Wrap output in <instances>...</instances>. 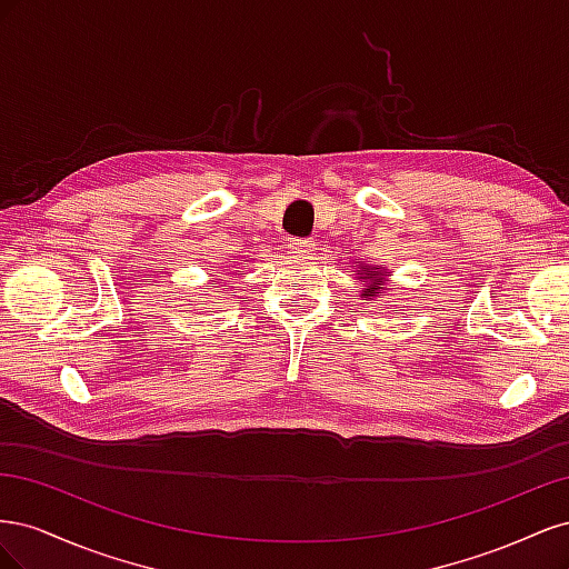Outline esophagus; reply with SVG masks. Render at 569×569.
<instances>
[{
  "mask_svg": "<svg viewBox=\"0 0 569 569\" xmlns=\"http://www.w3.org/2000/svg\"><path fill=\"white\" fill-rule=\"evenodd\" d=\"M287 247L291 249V253L306 256V253H311L316 249V242H311V239H289Z\"/></svg>",
  "mask_w": 569,
  "mask_h": 569,
  "instance_id": "esophagus-1",
  "label": "esophagus"
}]
</instances>
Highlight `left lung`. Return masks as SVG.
Returning <instances> with one entry per match:
<instances>
[{"label":"left lung","instance_id":"8db88e82","mask_svg":"<svg viewBox=\"0 0 569 569\" xmlns=\"http://www.w3.org/2000/svg\"><path fill=\"white\" fill-rule=\"evenodd\" d=\"M358 280L366 282V291L360 297H363L366 301L372 299V297H380L382 295V280H385V270L382 268H370V266H360L358 270Z\"/></svg>","mask_w":569,"mask_h":569}]
</instances>
